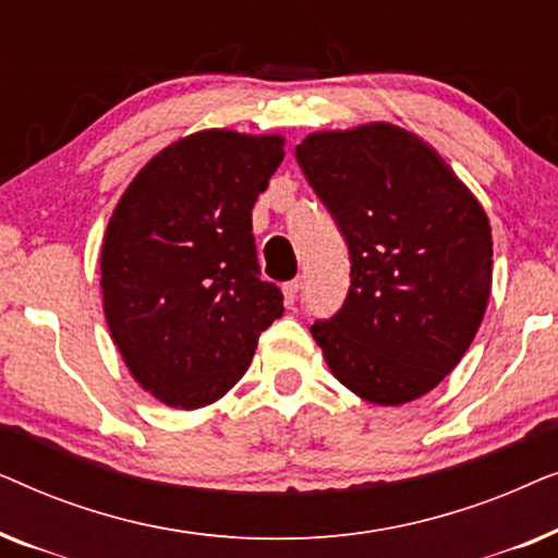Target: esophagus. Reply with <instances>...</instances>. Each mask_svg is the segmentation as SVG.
Wrapping results in <instances>:
<instances>
[{"label":"esophagus","instance_id":"1","mask_svg":"<svg viewBox=\"0 0 558 558\" xmlns=\"http://www.w3.org/2000/svg\"><path fill=\"white\" fill-rule=\"evenodd\" d=\"M284 300H287V304H292L294 300H296V294H300V289H302V279H292V281H287L284 287Z\"/></svg>","mask_w":558,"mask_h":558}]
</instances>
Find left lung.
Returning <instances> with one entry per match:
<instances>
[{
	"instance_id": "obj_1",
	"label": "left lung",
	"mask_w": 558,
	"mask_h": 558,
	"mask_svg": "<svg viewBox=\"0 0 558 558\" xmlns=\"http://www.w3.org/2000/svg\"><path fill=\"white\" fill-rule=\"evenodd\" d=\"M294 155L350 251L345 304L312 325L327 368L378 407L429 393L485 317L487 213L437 149L388 121L307 134Z\"/></svg>"
}]
</instances>
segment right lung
I'll use <instances>...</instances> for the list:
<instances>
[{"label":"right lung","mask_w":558,"mask_h":558,"mask_svg":"<svg viewBox=\"0 0 558 558\" xmlns=\"http://www.w3.org/2000/svg\"><path fill=\"white\" fill-rule=\"evenodd\" d=\"M284 159V136L203 129L129 182L101 246L104 315L144 391L172 409L218 401L281 317L258 277L251 208Z\"/></svg>","instance_id":"obj_1"}]
</instances>
